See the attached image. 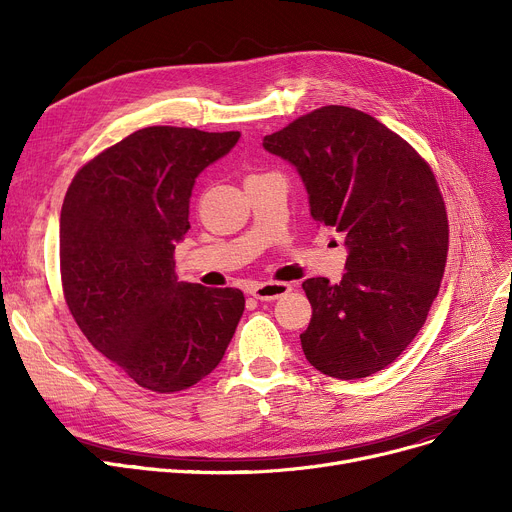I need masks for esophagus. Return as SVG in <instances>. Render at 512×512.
I'll return each instance as SVG.
<instances>
[{"instance_id": "obj_1", "label": "esophagus", "mask_w": 512, "mask_h": 512, "mask_svg": "<svg viewBox=\"0 0 512 512\" xmlns=\"http://www.w3.org/2000/svg\"><path fill=\"white\" fill-rule=\"evenodd\" d=\"M292 290V284L288 282H259L253 286L251 294L259 301H276L284 294H288Z\"/></svg>"}]
</instances>
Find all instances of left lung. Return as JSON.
<instances>
[{"instance_id":"obj_1","label":"left lung","mask_w":512,"mask_h":512,"mask_svg":"<svg viewBox=\"0 0 512 512\" xmlns=\"http://www.w3.org/2000/svg\"><path fill=\"white\" fill-rule=\"evenodd\" d=\"M263 147L299 170L313 220L344 236L338 284L309 278L307 361L338 380L394 363L423 328L448 255V215L434 170L388 126L324 105L267 134Z\"/></svg>"}]
</instances>
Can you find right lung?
Segmentation results:
<instances>
[{
    "label": "right lung",
    "instance_id": "1",
    "mask_svg": "<svg viewBox=\"0 0 512 512\" xmlns=\"http://www.w3.org/2000/svg\"><path fill=\"white\" fill-rule=\"evenodd\" d=\"M240 132L149 126L80 168L60 215V274L76 326L141 388L172 394L222 361L245 311L238 288L178 282L174 249L195 178Z\"/></svg>",
    "mask_w": 512,
    "mask_h": 512
}]
</instances>
